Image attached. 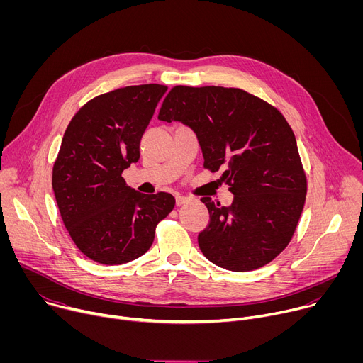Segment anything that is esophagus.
Listing matches in <instances>:
<instances>
[{
    "label": "esophagus",
    "instance_id": "34e87169",
    "mask_svg": "<svg viewBox=\"0 0 363 363\" xmlns=\"http://www.w3.org/2000/svg\"><path fill=\"white\" fill-rule=\"evenodd\" d=\"M191 199H192L191 196H185V195H177V198H175V201H177V205H178V206L188 203Z\"/></svg>",
    "mask_w": 363,
    "mask_h": 363
}]
</instances>
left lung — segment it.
Wrapping results in <instances>:
<instances>
[{"label":"left lung","instance_id":"1","mask_svg":"<svg viewBox=\"0 0 363 363\" xmlns=\"http://www.w3.org/2000/svg\"><path fill=\"white\" fill-rule=\"evenodd\" d=\"M158 119L191 128L203 168H224L221 181L234 195L230 206L201 198L210 213V224L198 235L202 254L231 272H251L274 260L294 234L307 192L284 116L241 89L175 86Z\"/></svg>","mask_w":363,"mask_h":363}]
</instances>
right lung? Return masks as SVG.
Returning <instances> with one entry per match:
<instances>
[{
    "mask_svg": "<svg viewBox=\"0 0 363 363\" xmlns=\"http://www.w3.org/2000/svg\"><path fill=\"white\" fill-rule=\"evenodd\" d=\"M167 90L152 83L100 94L65 132L53 191L72 240L93 262L115 266L143 255L158 223L174 210L171 194H140L122 177L139 161L142 135Z\"/></svg>",
    "mask_w": 363,
    "mask_h": 363,
    "instance_id": "add662e5",
    "label": "right lung"
}]
</instances>
